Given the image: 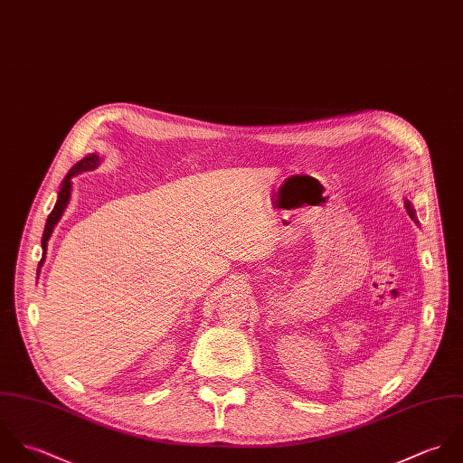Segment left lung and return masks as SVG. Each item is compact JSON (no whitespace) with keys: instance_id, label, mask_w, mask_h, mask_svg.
Segmentation results:
<instances>
[{"instance_id":"obj_1","label":"left lung","mask_w":463,"mask_h":463,"mask_svg":"<svg viewBox=\"0 0 463 463\" xmlns=\"http://www.w3.org/2000/svg\"><path fill=\"white\" fill-rule=\"evenodd\" d=\"M404 207H406V211H408L410 218L419 225V220H417V216H415V209H413V205H411V202H410L408 198H404Z\"/></svg>"}]
</instances>
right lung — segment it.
I'll return each instance as SVG.
<instances>
[{
	"label": "right lung",
	"mask_w": 463,
	"mask_h": 463,
	"mask_svg": "<svg viewBox=\"0 0 463 463\" xmlns=\"http://www.w3.org/2000/svg\"><path fill=\"white\" fill-rule=\"evenodd\" d=\"M99 163H101V157H99L98 154H90V156H86L82 161H79V163H77V165L68 172V175L64 177V181H62V184H61V189H59V194H57L55 207H53V211L50 213V216H48V220H46V225H44V232H43V240H41V247H43V260H41V263H39V269L43 267V261H44V256H46L48 240H50V236H52V232H53V229H55V225L59 223V220L62 218V214H64V211H66V207H68V203H70L71 189H73L71 179H73V177H77V175H79V174H82V172H91V170H96V168L99 166Z\"/></svg>",
	"instance_id": "add662e5"
}]
</instances>
